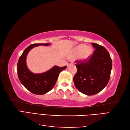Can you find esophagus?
I'll list each match as a JSON object with an SVG mask.
<instances>
[{"label":"esophagus","mask_w":130,"mask_h":130,"mask_svg":"<svg viewBox=\"0 0 130 130\" xmlns=\"http://www.w3.org/2000/svg\"><path fill=\"white\" fill-rule=\"evenodd\" d=\"M73 61H69L67 63V66H68L69 65L71 64H73Z\"/></svg>","instance_id":"34e87169"}]
</instances>
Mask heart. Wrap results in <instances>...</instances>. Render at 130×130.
Listing matches in <instances>:
<instances>
[{
  "instance_id": "b5f03b06",
  "label": "heart",
  "mask_w": 130,
  "mask_h": 130,
  "mask_svg": "<svg viewBox=\"0 0 130 130\" xmlns=\"http://www.w3.org/2000/svg\"><path fill=\"white\" fill-rule=\"evenodd\" d=\"M74 54L80 55V58L83 60H87L92 53V49L90 47H87L86 45L81 44L77 46L74 49Z\"/></svg>"
}]
</instances>
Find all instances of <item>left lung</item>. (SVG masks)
Wrapping results in <instances>:
<instances>
[{
  "label": "left lung",
  "mask_w": 130,
  "mask_h": 130,
  "mask_svg": "<svg viewBox=\"0 0 130 130\" xmlns=\"http://www.w3.org/2000/svg\"><path fill=\"white\" fill-rule=\"evenodd\" d=\"M95 48L89 60L77 61V73L73 80L76 88L87 95L101 91L109 80L112 61L108 51L103 46L92 43Z\"/></svg>",
  "instance_id": "left-lung-1"
}]
</instances>
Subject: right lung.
Masks as SVG:
<instances>
[{
	"mask_svg": "<svg viewBox=\"0 0 130 130\" xmlns=\"http://www.w3.org/2000/svg\"><path fill=\"white\" fill-rule=\"evenodd\" d=\"M49 43H38L29 45L24 50L19 58L17 64V73L21 84L31 93L42 95L52 90L57 80L59 74L64 70L67 66L60 67L56 66L44 73L34 74L31 72L26 63V58L29 51L39 45L48 46Z\"/></svg>",
	"mask_w": 130,
	"mask_h": 130,
	"instance_id": "right-lung-1",
	"label": "right lung"
}]
</instances>
